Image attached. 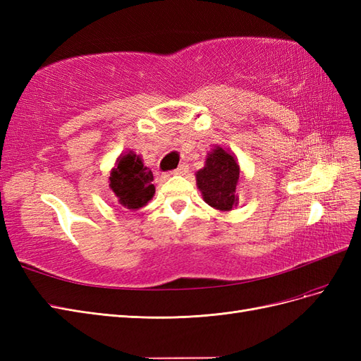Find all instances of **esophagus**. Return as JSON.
I'll list each match as a JSON object with an SVG mask.
<instances>
[{
	"instance_id": "34e87169",
	"label": "esophagus",
	"mask_w": 361,
	"mask_h": 361,
	"mask_svg": "<svg viewBox=\"0 0 361 361\" xmlns=\"http://www.w3.org/2000/svg\"><path fill=\"white\" fill-rule=\"evenodd\" d=\"M187 171H188V166H187V164H180V166H179L176 170H174L173 173H174V174H185Z\"/></svg>"
}]
</instances>
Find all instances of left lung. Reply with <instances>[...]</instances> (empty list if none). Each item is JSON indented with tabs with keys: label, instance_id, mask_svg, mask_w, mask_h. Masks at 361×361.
<instances>
[{
	"label": "left lung",
	"instance_id": "1",
	"mask_svg": "<svg viewBox=\"0 0 361 361\" xmlns=\"http://www.w3.org/2000/svg\"><path fill=\"white\" fill-rule=\"evenodd\" d=\"M239 179L241 171L235 155L220 146L207 154L204 167L195 173L203 200L223 212L232 211L238 204L236 185Z\"/></svg>",
	"mask_w": 361,
	"mask_h": 361
}]
</instances>
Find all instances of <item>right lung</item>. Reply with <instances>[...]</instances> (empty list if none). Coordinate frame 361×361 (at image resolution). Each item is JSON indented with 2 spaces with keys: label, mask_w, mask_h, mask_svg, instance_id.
Masks as SVG:
<instances>
[{
  "label": "right lung",
  "mask_w": 361,
  "mask_h": 361,
  "mask_svg": "<svg viewBox=\"0 0 361 361\" xmlns=\"http://www.w3.org/2000/svg\"><path fill=\"white\" fill-rule=\"evenodd\" d=\"M154 174L134 152L120 155L110 174V188L118 203L128 209H140L155 194Z\"/></svg>",
  "instance_id": "add662e5"
}]
</instances>
